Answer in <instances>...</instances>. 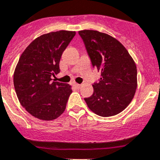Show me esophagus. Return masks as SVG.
<instances>
[{"label":"esophagus","instance_id":"1","mask_svg":"<svg viewBox=\"0 0 160 160\" xmlns=\"http://www.w3.org/2000/svg\"><path fill=\"white\" fill-rule=\"evenodd\" d=\"M73 86H74V87L76 88H81V85H80V84H78V83H74V84H73Z\"/></svg>","mask_w":160,"mask_h":160}]
</instances>
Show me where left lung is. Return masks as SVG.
Instances as JSON below:
<instances>
[{
    "instance_id": "8db88e82",
    "label": "left lung",
    "mask_w": 160,
    "mask_h": 160,
    "mask_svg": "<svg viewBox=\"0 0 160 160\" xmlns=\"http://www.w3.org/2000/svg\"><path fill=\"white\" fill-rule=\"evenodd\" d=\"M78 33L92 66L101 72L99 82L92 85V96L84 100L97 115H116L126 109L135 95L137 87L135 62L122 43L111 36L95 30H82Z\"/></svg>"
}]
</instances>
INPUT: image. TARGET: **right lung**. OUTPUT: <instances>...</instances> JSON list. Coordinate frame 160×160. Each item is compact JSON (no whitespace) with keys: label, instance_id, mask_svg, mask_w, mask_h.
Returning <instances> with one entry per match:
<instances>
[{"label":"right lung","instance_id":"obj_1","mask_svg":"<svg viewBox=\"0 0 160 160\" xmlns=\"http://www.w3.org/2000/svg\"><path fill=\"white\" fill-rule=\"evenodd\" d=\"M76 32L61 30L38 37L25 49L14 72V86L21 105L39 119L50 121L64 113L71 86L51 82L58 74L64 51Z\"/></svg>","mask_w":160,"mask_h":160}]
</instances>
